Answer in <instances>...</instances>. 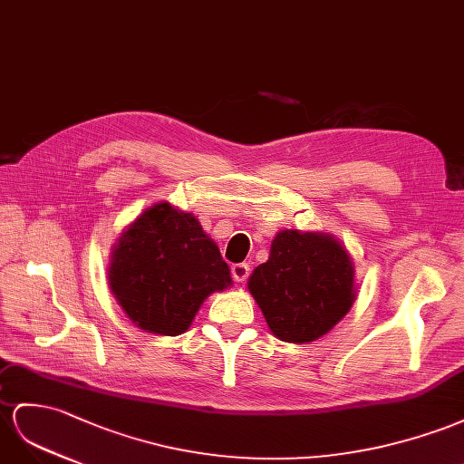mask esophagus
Listing matches in <instances>:
<instances>
[{"label": "esophagus", "mask_w": 464, "mask_h": 464, "mask_svg": "<svg viewBox=\"0 0 464 464\" xmlns=\"http://www.w3.org/2000/svg\"><path fill=\"white\" fill-rule=\"evenodd\" d=\"M248 265L246 263H239V265H233L231 266V275L235 278V282H245L248 278Z\"/></svg>", "instance_id": "obj_1"}]
</instances>
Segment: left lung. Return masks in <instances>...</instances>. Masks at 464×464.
Returning a JSON list of instances; mask_svg holds the SVG:
<instances>
[{"label": "left lung", "instance_id": "8db88e82", "mask_svg": "<svg viewBox=\"0 0 464 464\" xmlns=\"http://www.w3.org/2000/svg\"><path fill=\"white\" fill-rule=\"evenodd\" d=\"M246 288L270 334L304 345L329 334L349 314L356 300L354 260L331 233L284 229Z\"/></svg>", "mask_w": 464, "mask_h": 464}]
</instances>
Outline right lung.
<instances>
[{
	"label": "right lung",
	"mask_w": 464,
	"mask_h": 464,
	"mask_svg": "<svg viewBox=\"0 0 464 464\" xmlns=\"http://www.w3.org/2000/svg\"><path fill=\"white\" fill-rule=\"evenodd\" d=\"M108 282L130 322L166 337L186 334L208 295L233 286L216 241L194 213L169 201L147 208L119 235Z\"/></svg>",
	"instance_id": "obj_1"
}]
</instances>
